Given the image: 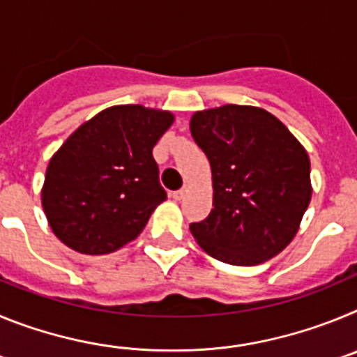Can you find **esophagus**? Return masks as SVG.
<instances>
[{"label":"esophagus","instance_id":"esophagus-1","mask_svg":"<svg viewBox=\"0 0 357 357\" xmlns=\"http://www.w3.org/2000/svg\"><path fill=\"white\" fill-rule=\"evenodd\" d=\"M188 191H189V188H188V185H184V188H182V189H178V191H175V193H173L172 197L175 198V200H182V198H185V195H188Z\"/></svg>","mask_w":357,"mask_h":357}]
</instances>
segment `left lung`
Returning a JSON list of instances; mask_svg holds the SVG:
<instances>
[{
    "label": "left lung",
    "instance_id": "1",
    "mask_svg": "<svg viewBox=\"0 0 357 357\" xmlns=\"http://www.w3.org/2000/svg\"><path fill=\"white\" fill-rule=\"evenodd\" d=\"M191 135L213 173V206L191 234L211 257L234 266L272 259L298 232L311 202L305 148L282 121L252 105L191 116Z\"/></svg>",
    "mask_w": 357,
    "mask_h": 357
}]
</instances>
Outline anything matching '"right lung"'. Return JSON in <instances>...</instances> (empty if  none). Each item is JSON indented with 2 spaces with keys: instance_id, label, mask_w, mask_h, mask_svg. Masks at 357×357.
Listing matches in <instances>:
<instances>
[{
  "instance_id": "obj_1",
  "label": "right lung",
  "mask_w": 357,
  "mask_h": 357,
  "mask_svg": "<svg viewBox=\"0 0 357 357\" xmlns=\"http://www.w3.org/2000/svg\"><path fill=\"white\" fill-rule=\"evenodd\" d=\"M173 121L168 110L114 105L73 132L50 159L40 191L53 234L87 255L134 241L166 200L151 150Z\"/></svg>"
}]
</instances>
